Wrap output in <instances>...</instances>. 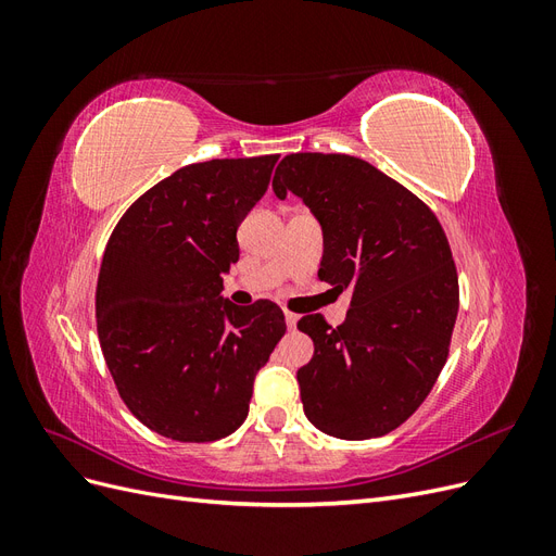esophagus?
<instances>
[{
  "label": "esophagus",
  "instance_id": "34e87169",
  "mask_svg": "<svg viewBox=\"0 0 556 556\" xmlns=\"http://www.w3.org/2000/svg\"><path fill=\"white\" fill-rule=\"evenodd\" d=\"M296 319H299V315H296V313H292V311L285 308V323H288V327H290V329H294V327H296Z\"/></svg>",
  "mask_w": 556,
  "mask_h": 556
}]
</instances>
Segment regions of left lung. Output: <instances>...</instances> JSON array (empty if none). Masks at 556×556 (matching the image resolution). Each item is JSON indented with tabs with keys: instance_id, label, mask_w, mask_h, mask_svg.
<instances>
[{
	"instance_id": "1",
	"label": "left lung",
	"mask_w": 556,
	"mask_h": 556,
	"mask_svg": "<svg viewBox=\"0 0 556 556\" xmlns=\"http://www.w3.org/2000/svg\"><path fill=\"white\" fill-rule=\"evenodd\" d=\"M274 192L323 225L319 280L348 290L341 327L304 315L315 343L296 371L306 417L343 441L378 439L422 406L450 355L459 278L435 213L374 164L339 153L282 157Z\"/></svg>"
}]
</instances>
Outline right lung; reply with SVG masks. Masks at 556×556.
Segmentation results:
<instances>
[{
	"instance_id": "1",
	"label": "right lung",
	"mask_w": 556,
	"mask_h": 556,
	"mask_svg": "<svg viewBox=\"0 0 556 556\" xmlns=\"http://www.w3.org/2000/svg\"><path fill=\"white\" fill-rule=\"evenodd\" d=\"M278 155L188 164L117 220L97 278V333L129 413L178 443H211L248 417L260 368L285 336L268 299L233 306L223 274Z\"/></svg>"
}]
</instances>
